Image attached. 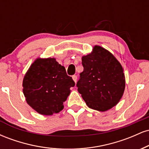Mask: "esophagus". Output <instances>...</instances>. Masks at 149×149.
Here are the masks:
<instances>
[{
  "label": "esophagus",
  "instance_id": "1",
  "mask_svg": "<svg viewBox=\"0 0 149 149\" xmlns=\"http://www.w3.org/2000/svg\"><path fill=\"white\" fill-rule=\"evenodd\" d=\"M72 78H73V81H74L75 83H76V82H77V76H76V75H74V76H72Z\"/></svg>",
  "mask_w": 149,
  "mask_h": 149
}]
</instances>
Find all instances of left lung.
<instances>
[{
  "label": "left lung",
  "mask_w": 149,
  "mask_h": 149,
  "mask_svg": "<svg viewBox=\"0 0 149 149\" xmlns=\"http://www.w3.org/2000/svg\"><path fill=\"white\" fill-rule=\"evenodd\" d=\"M83 71L77 83L78 91L89 108L106 111L119 102L125 79L122 66L107 49L99 45L82 57Z\"/></svg>",
  "instance_id": "8db88e82"
}]
</instances>
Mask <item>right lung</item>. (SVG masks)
I'll return each instance as SVG.
<instances>
[{"instance_id":"right-lung-1","label":"right lung","mask_w":149,"mask_h":149,"mask_svg":"<svg viewBox=\"0 0 149 149\" xmlns=\"http://www.w3.org/2000/svg\"><path fill=\"white\" fill-rule=\"evenodd\" d=\"M72 78L54 58H38L23 80V92L27 104L41 115L50 116L64 109V102L74 87Z\"/></svg>"}]
</instances>
